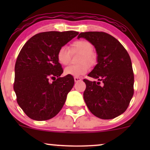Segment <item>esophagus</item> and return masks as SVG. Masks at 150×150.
I'll return each instance as SVG.
<instances>
[{
	"mask_svg": "<svg viewBox=\"0 0 150 150\" xmlns=\"http://www.w3.org/2000/svg\"><path fill=\"white\" fill-rule=\"evenodd\" d=\"M74 80H75V82H79V81L81 80V78H80V77H74Z\"/></svg>",
	"mask_w": 150,
	"mask_h": 150,
	"instance_id": "esophagus-1",
	"label": "esophagus"
}]
</instances>
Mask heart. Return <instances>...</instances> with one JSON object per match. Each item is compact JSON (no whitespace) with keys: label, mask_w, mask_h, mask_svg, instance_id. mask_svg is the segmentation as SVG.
<instances>
[{"label":"heart","mask_w":150,"mask_h":150,"mask_svg":"<svg viewBox=\"0 0 150 150\" xmlns=\"http://www.w3.org/2000/svg\"><path fill=\"white\" fill-rule=\"evenodd\" d=\"M93 46L90 42L86 40H77L72 43L70 51H79L81 55L79 58L80 63L66 67L64 70V74L66 75H71L73 77H79L85 75L90 69L89 64H93L95 62V57L92 53ZM58 61L63 65H68L70 61V51L69 48L63 46L58 49L57 53ZM87 62H86V61Z\"/></svg>","instance_id":"heart-1"}]
</instances>
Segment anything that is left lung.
Wrapping results in <instances>:
<instances>
[{"label": "left lung", "mask_w": 150, "mask_h": 150, "mask_svg": "<svg viewBox=\"0 0 150 150\" xmlns=\"http://www.w3.org/2000/svg\"><path fill=\"white\" fill-rule=\"evenodd\" d=\"M77 38L90 42L97 54V64L88 76L98 82L83 80L87 107L101 119L120 116L127 109L134 93V74L128 53L116 38L105 32H82Z\"/></svg>", "instance_id": "1"}]
</instances>
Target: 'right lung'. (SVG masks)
Listing matches in <instances>:
<instances>
[{
	"label": "right lung",
	"mask_w": 150,
	"mask_h": 150,
	"mask_svg": "<svg viewBox=\"0 0 150 150\" xmlns=\"http://www.w3.org/2000/svg\"><path fill=\"white\" fill-rule=\"evenodd\" d=\"M78 34L74 31L42 32L22 48L15 63L14 91L19 106L32 119H51L63 108L75 81L71 75L60 77L63 70L57 53Z\"/></svg>",
	"instance_id": "obj_1"
}]
</instances>
